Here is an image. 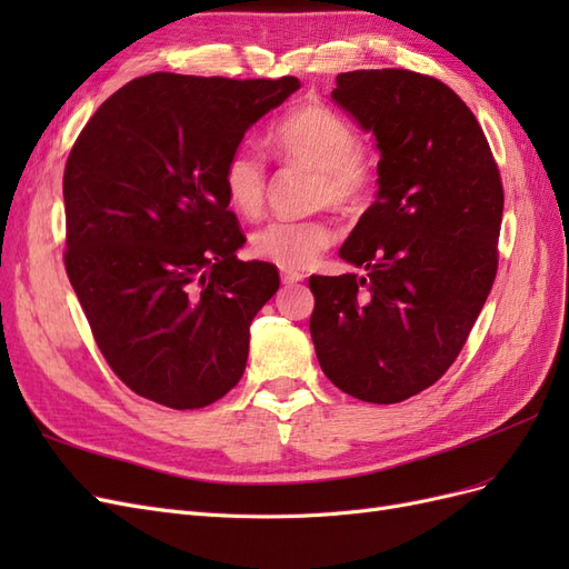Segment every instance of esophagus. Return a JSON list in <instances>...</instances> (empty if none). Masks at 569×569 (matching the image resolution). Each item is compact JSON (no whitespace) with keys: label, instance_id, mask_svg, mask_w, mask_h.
<instances>
[{"label":"esophagus","instance_id":"34e87169","mask_svg":"<svg viewBox=\"0 0 569 569\" xmlns=\"http://www.w3.org/2000/svg\"><path fill=\"white\" fill-rule=\"evenodd\" d=\"M280 280L282 284H297L303 280V272H297V270H280Z\"/></svg>","mask_w":569,"mask_h":569}]
</instances>
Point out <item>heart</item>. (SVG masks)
Masks as SVG:
<instances>
[{
	"instance_id": "b5f03b06",
	"label": "heart",
	"mask_w": 569,
	"mask_h": 569,
	"mask_svg": "<svg viewBox=\"0 0 569 569\" xmlns=\"http://www.w3.org/2000/svg\"><path fill=\"white\" fill-rule=\"evenodd\" d=\"M270 144L280 159L316 168V201L341 211H356L375 189V166L360 149V134L330 107H303L270 130ZM220 184L237 213L256 218L263 211L268 163L263 153L242 144L228 153ZM337 228L325 218L270 220L251 234V251L282 270H301L335 244Z\"/></svg>"
}]
</instances>
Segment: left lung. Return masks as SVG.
<instances>
[{"instance_id":"left-lung-1","label":"left lung","mask_w":569,"mask_h":569,"mask_svg":"<svg viewBox=\"0 0 569 569\" xmlns=\"http://www.w3.org/2000/svg\"><path fill=\"white\" fill-rule=\"evenodd\" d=\"M337 104L372 130L377 199L339 249L358 274H311L322 372L368 403L432 387L470 337L498 270L503 182L468 104L406 71L337 76Z\"/></svg>"}]
</instances>
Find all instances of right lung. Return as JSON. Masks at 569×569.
Returning <instances> with one entry per match:
<instances>
[{
    "instance_id": "obj_1",
    "label": "right lung",
    "mask_w": 569,
    "mask_h": 569,
    "mask_svg": "<svg viewBox=\"0 0 569 569\" xmlns=\"http://www.w3.org/2000/svg\"><path fill=\"white\" fill-rule=\"evenodd\" d=\"M299 80L178 73L134 78L82 128L63 170V266L116 377L194 410L244 372L249 327L278 270L247 242L220 168Z\"/></svg>"
}]
</instances>
